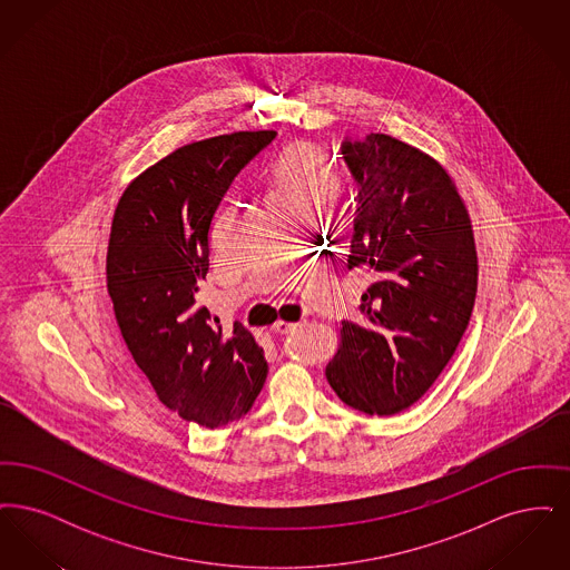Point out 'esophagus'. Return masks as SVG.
Listing matches in <instances>:
<instances>
[{"mask_svg":"<svg viewBox=\"0 0 570 570\" xmlns=\"http://www.w3.org/2000/svg\"><path fill=\"white\" fill-rule=\"evenodd\" d=\"M297 323H286V321H277L273 328L277 331V333H282V335H286V333H291V331H295L297 328Z\"/></svg>","mask_w":570,"mask_h":570,"instance_id":"1","label":"esophagus"}]
</instances>
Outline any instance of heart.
<instances>
[{"label":"heart","instance_id":"heart-1","mask_svg":"<svg viewBox=\"0 0 570 570\" xmlns=\"http://www.w3.org/2000/svg\"><path fill=\"white\" fill-rule=\"evenodd\" d=\"M340 177L325 154L312 145L288 149L273 168L272 200L325 203L337 190Z\"/></svg>","mask_w":570,"mask_h":570}]
</instances>
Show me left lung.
I'll return each mask as SVG.
<instances>
[{"label":"left lung","instance_id":"obj_1","mask_svg":"<svg viewBox=\"0 0 570 570\" xmlns=\"http://www.w3.org/2000/svg\"><path fill=\"white\" fill-rule=\"evenodd\" d=\"M342 158L358 186L348 269L379 277L361 297L363 323L344 321L325 376L365 414L419 402L460 346L476 297V247L449 173L389 135L346 138Z\"/></svg>","mask_w":570,"mask_h":570}]
</instances>
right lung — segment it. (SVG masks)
<instances>
[{
  "instance_id": "right-lung-1",
  "label": "right lung",
  "mask_w": 570,
  "mask_h": 570,
  "mask_svg": "<svg viewBox=\"0 0 570 570\" xmlns=\"http://www.w3.org/2000/svg\"><path fill=\"white\" fill-rule=\"evenodd\" d=\"M275 135L175 149L126 188L110 226L107 288L124 342L164 406L212 430L247 414L269 367L242 323L222 328L198 301L209 230L235 177Z\"/></svg>"
}]
</instances>
